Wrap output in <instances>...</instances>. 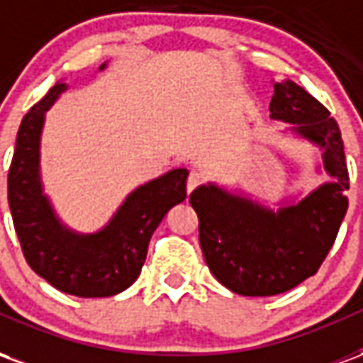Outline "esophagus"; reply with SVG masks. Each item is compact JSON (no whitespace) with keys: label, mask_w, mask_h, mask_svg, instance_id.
Returning a JSON list of instances; mask_svg holds the SVG:
<instances>
[{"label":"esophagus","mask_w":363,"mask_h":363,"mask_svg":"<svg viewBox=\"0 0 363 363\" xmlns=\"http://www.w3.org/2000/svg\"><path fill=\"white\" fill-rule=\"evenodd\" d=\"M202 179H204V177H202V173H198V171H192V173L189 174V179H186V192H192V190L196 189L198 184H200V182H202Z\"/></svg>","instance_id":"obj_1"}]
</instances>
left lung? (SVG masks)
I'll use <instances>...</instances> for the list:
<instances>
[{"label": "left lung", "mask_w": 363, "mask_h": 363, "mask_svg": "<svg viewBox=\"0 0 363 363\" xmlns=\"http://www.w3.org/2000/svg\"><path fill=\"white\" fill-rule=\"evenodd\" d=\"M270 118L288 124L281 134L320 151L317 171L327 173L328 181L305 196L281 198L274 208L216 182L200 184L190 194L206 264L239 296H276L313 276L348 210L344 143L330 112L301 85L284 79L274 83Z\"/></svg>", "instance_id": "left-lung-1"}]
</instances>
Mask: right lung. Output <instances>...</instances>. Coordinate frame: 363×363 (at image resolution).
Instances as JSON below:
<instances>
[{
  "label": "right lung",
  "instance_id": "add662e5",
  "mask_svg": "<svg viewBox=\"0 0 363 363\" xmlns=\"http://www.w3.org/2000/svg\"><path fill=\"white\" fill-rule=\"evenodd\" d=\"M104 67L106 62L99 69ZM67 87L60 79L21 122L7 177L9 210L28 267L40 278L69 296H116L138 280L153 231L186 198L189 171L179 167L140 184L99 231L67 228L44 192L40 171L46 112Z\"/></svg>",
  "mask_w": 363,
  "mask_h": 363
}]
</instances>
